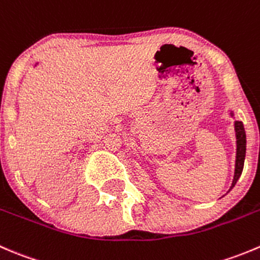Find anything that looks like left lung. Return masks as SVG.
Segmentation results:
<instances>
[{"instance_id":"obj_1","label":"left lung","mask_w":260,"mask_h":260,"mask_svg":"<svg viewBox=\"0 0 260 260\" xmlns=\"http://www.w3.org/2000/svg\"><path fill=\"white\" fill-rule=\"evenodd\" d=\"M235 131H236V161H235V174H234L233 184L230 189L235 186L236 181L240 177L244 167V159H245V150H246V136L245 130H244L243 122L235 121Z\"/></svg>"}]
</instances>
